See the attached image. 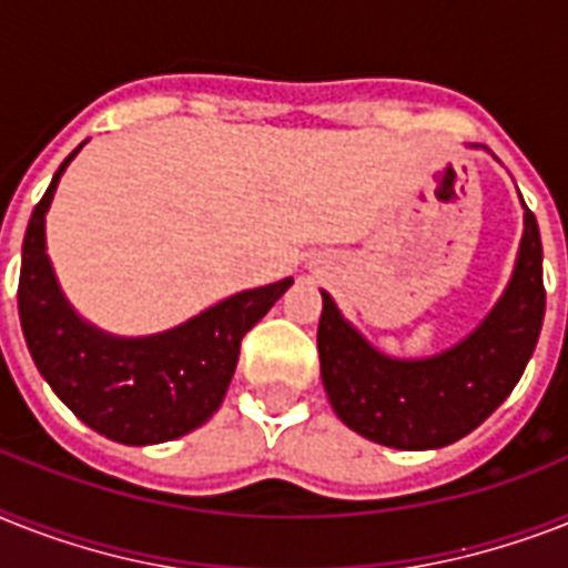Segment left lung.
Here are the masks:
<instances>
[{"mask_svg":"<svg viewBox=\"0 0 568 568\" xmlns=\"http://www.w3.org/2000/svg\"><path fill=\"white\" fill-rule=\"evenodd\" d=\"M321 297V379L341 423L390 449H440L508 399L537 347L546 315L537 219L525 206L514 276L499 303L467 338L437 356H385L344 321L329 294Z\"/></svg>","mask_w":568,"mask_h":568,"instance_id":"8db88e82","label":"left lung"}]
</instances>
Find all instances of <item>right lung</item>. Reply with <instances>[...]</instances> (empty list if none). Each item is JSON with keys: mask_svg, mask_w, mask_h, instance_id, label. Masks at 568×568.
<instances>
[{"mask_svg": "<svg viewBox=\"0 0 568 568\" xmlns=\"http://www.w3.org/2000/svg\"><path fill=\"white\" fill-rule=\"evenodd\" d=\"M78 151L81 145L60 163L22 239V335L40 376L92 432L124 446L165 444L219 412L242 338L294 280L233 294L186 324L145 338H119L87 324L60 292L45 253V212Z\"/></svg>", "mask_w": 568, "mask_h": 568, "instance_id": "1", "label": "right lung"}]
</instances>
